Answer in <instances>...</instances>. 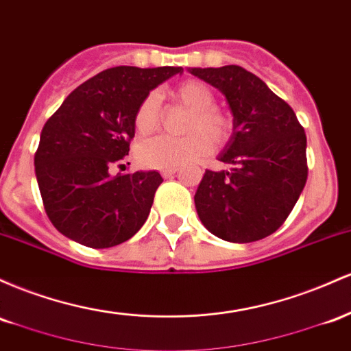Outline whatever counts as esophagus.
I'll list each match as a JSON object with an SVG mask.
<instances>
[{
    "label": "esophagus",
    "instance_id": "esophagus-1",
    "mask_svg": "<svg viewBox=\"0 0 351 351\" xmlns=\"http://www.w3.org/2000/svg\"><path fill=\"white\" fill-rule=\"evenodd\" d=\"M177 171H179V169H177V167H172V169H162V171H160V174H162L164 179H169V177L176 176V172H177Z\"/></svg>",
    "mask_w": 351,
    "mask_h": 351
}]
</instances>
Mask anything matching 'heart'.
<instances>
[{
  "instance_id": "b5f03b06",
  "label": "heart",
  "mask_w": 351,
  "mask_h": 351,
  "mask_svg": "<svg viewBox=\"0 0 351 351\" xmlns=\"http://www.w3.org/2000/svg\"><path fill=\"white\" fill-rule=\"evenodd\" d=\"M182 108L191 111L187 119V136L174 139L157 136L137 145L136 157L141 165L151 169H172L194 162L212 152V144L223 145L232 136V119L215 108V94L200 81H187L177 86L172 93ZM159 94L151 93L134 114V128L141 136L154 132L159 128Z\"/></svg>"
}]
</instances>
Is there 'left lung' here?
Listing matches in <instances>:
<instances>
[{
    "mask_svg": "<svg viewBox=\"0 0 351 351\" xmlns=\"http://www.w3.org/2000/svg\"><path fill=\"white\" fill-rule=\"evenodd\" d=\"M189 71L222 90L234 114V132L219 154L232 169L206 171L194 195L199 219L227 242L269 237L305 187V131L293 109L247 69L230 64Z\"/></svg>",
    "mask_w": 351,
    "mask_h": 351,
    "instance_id": "obj_1",
    "label": "left lung"
}]
</instances>
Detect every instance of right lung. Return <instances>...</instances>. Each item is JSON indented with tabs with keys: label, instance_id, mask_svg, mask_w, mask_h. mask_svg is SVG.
Returning <instances> with one entry per match:
<instances>
[{
	"label": "right lung",
	"instance_id": "right-lung-1",
	"mask_svg": "<svg viewBox=\"0 0 351 351\" xmlns=\"http://www.w3.org/2000/svg\"><path fill=\"white\" fill-rule=\"evenodd\" d=\"M177 73L182 68L106 69L77 86L46 121L34 171L46 214L62 235L109 249L144 226L162 177L156 171L111 176V169L129 154L141 102Z\"/></svg>",
	"mask_w": 351,
	"mask_h": 351
}]
</instances>
